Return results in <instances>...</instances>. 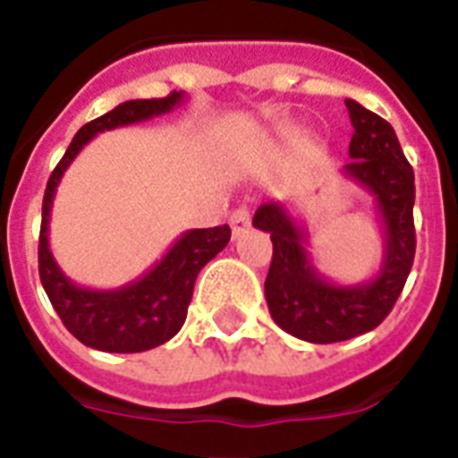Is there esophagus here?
Masks as SVG:
<instances>
[{
  "label": "esophagus",
  "mask_w": 458,
  "mask_h": 458,
  "mask_svg": "<svg viewBox=\"0 0 458 458\" xmlns=\"http://www.w3.org/2000/svg\"><path fill=\"white\" fill-rule=\"evenodd\" d=\"M229 225H232L233 239H236V236H242V233L250 226V212H249V209H246V208L233 209L232 216H229Z\"/></svg>",
  "instance_id": "obj_1"
}]
</instances>
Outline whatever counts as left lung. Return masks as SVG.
I'll return each mask as SVG.
<instances>
[{
    "mask_svg": "<svg viewBox=\"0 0 458 458\" xmlns=\"http://www.w3.org/2000/svg\"><path fill=\"white\" fill-rule=\"evenodd\" d=\"M350 164L343 176L369 192L384 229V258L377 277L362 284H335L323 277L307 250V229L280 202L256 209L253 226L270 233L273 263L266 277V301L282 331L307 343H340L374 331L403 292L415 258V176L394 127L352 98Z\"/></svg>",
    "mask_w": 458,
    "mask_h": 458,
    "instance_id": "obj_1",
    "label": "left lung"
}]
</instances>
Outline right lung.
Here are the masks:
<instances>
[{
  "instance_id": "1",
  "label": "right lung",
  "mask_w": 458,
  "mask_h": 458,
  "mask_svg": "<svg viewBox=\"0 0 458 458\" xmlns=\"http://www.w3.org/2000/svg\"><path fill=\"white\" fill-rule=\"evenodd\" d=\"M183 98V91H174L166 98L125 101L101 118L86 123L74 135L47 181L46 198H43V222H40V246H38L40 282L64 328L86 347H94L101 352H144L151 347L164 345L185 323L198 273L229 243L232 229L226 225L212 229H191L140 280L118 290L79 287L62 273L50 250L47 225L53 212L55 191L64 171L77 159L79 151L98 132L135 125L171 113Z\"/></svg>"
}]
</instances>
